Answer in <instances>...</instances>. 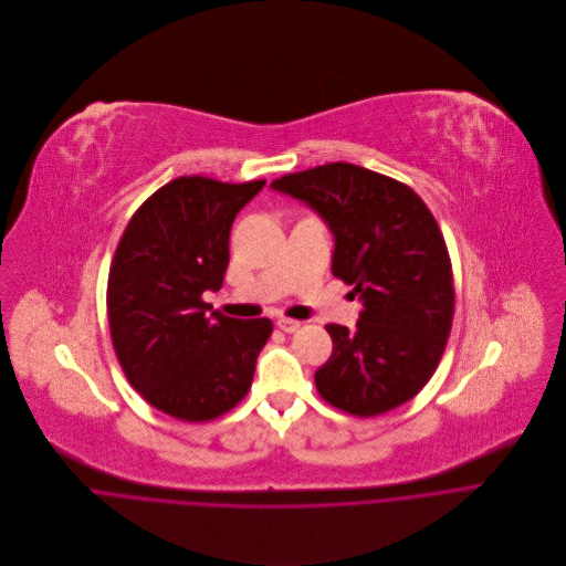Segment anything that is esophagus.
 Wrapping results in <instances>:
<instances>
[{
	"instance_id": "1",
	"label": "esophagus",
	"mask_w": 566,
	"mask_h": 566,
	"mask_svg": "<svg viewBox=\"0 0 566 566\" xmlns=\"http://www.w3.org/2000/svg\"><path fill=\"white\" fill-rule=\"evenodd\" d=\"M277 326H280L284 333H295V331L302 326V322L291 319V317H280V319H277Z\"/></svg>"
}]
</instances>
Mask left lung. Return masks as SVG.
<instances>
[{
  "mask_svg": "<svg viewBox=\"0 0 566 566\" xmlns=\"http://www.w3.org/2000/svg\"><path fill=\"white\" fill-rule=\"evenodd\" d=\"M308 205L335 238L331 271L353 286L355 328L326 324L333 353L319 396L359 418L387 413L431 380L453 322V273L442 231L407 184L333 161L271 184Z\"/></svg>",
  "mask_w": 566,
  "mask_h": 566,
  "instance_id": "8db88e82",
  "label": "left lung"
}]
</instances>
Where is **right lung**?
I'll return each instance as SVG.
<instances>
[{
  "label": "right lung",
  "instance_id": "1",
  "mask_svg": "<svg viewBox=\"0 0 566 566\" xmlns=\"http://www.w3.org/2000/svg\"><path fill=\"white\" fill-rule=\"evenodd\" d=\"M264 184L177 177L117 244L106 291L113 348L130 387L170 418H220L251 389L271 319L227 317L202 295L222 289L233 220Z\"/></svg>",
  "mask_w": 566,
  "mask_h": 566
}]
</instances>
